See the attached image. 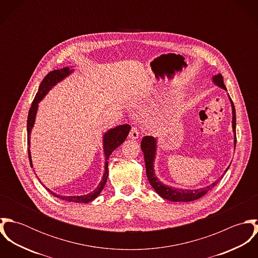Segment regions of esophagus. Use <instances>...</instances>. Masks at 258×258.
<instances>
[{"label": "esophagus", "instance_id": "obj_1", "mask_svg": "<svg viewBox=\"0 0 258 258\" xmlns=\"http://www.w3.org/2000/svg\"><path fill=\"white\" fill-rule=\"evenodd\" d=\"M129 138L131 140H136V139L139 138V132H138L136 127H132V129L130 131V134H129Z\"/></svg>", "mask_w": 258, "mask_h": 258}]
</instances>
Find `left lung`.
Wrapping results in <instances>:
<instances>
[{"instance_id": "obj_1", "label": "left lung", "mask_w": 258, "mask_h": 258, "mask_svg": "<svg viewBox=\"0 0 258 258\" xmlns=\"http://www.w3.org/2000/svg\"><path fill=\"white\" fill-rule=\"evenodd\" d=\"M212 81L215 85L220 87L221 89L226 90V87L223 83V78L221 74H218L217 75H214L212 78ZM230 105H231V112H232V120H231V126H232V131H233V145L235 149L236 145V133H235V128H236V118H235V109L233 102L229 95L227 94ZM157 148H158V138H154L152 136H145L142 139L141 142V149L142 152L144 153V159H145V165H146V174H147L148 181L152 187L155 189V191L163 199L171 201V202H192L196 201L203 196H205L211 188H213L216 184H218L221 180V178L224 176L226 171L228 170L229 166L225 169L223 174L218 179V181L214 182L213 184H209L205 187H200V188H182V187H173L171 185L165 184L162 183L157 176L155 175V159L157 156ZM231 164V163H230Z\"/></svg>"}]
</instances>
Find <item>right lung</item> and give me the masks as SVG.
Returning <instances> with one entry per match:
<instances>
[{"instance_id":"1","label":"right lung","mask_w":258,"mask_h":258,"mask_svg":"<svg viewBox=\"0 0 258 258\" xmlns=\"http://www.w3.org/2000/svg\"><path fill=\"white\" fill-rule=\"evenodd\" d=\"M74 70L72 68H63L60 70H55L53 72H50L47 74L43 80L41 81L39 87H38V91H37V95L32 103V106L29 111V115H28V146H29V159H30V164L33 167V160H32V155H31V133L32 130L34 128L35 122H36V116H37V109H38V103L43 99V97L48 93V91L54 87L57 83H59L60 81H62L64 78H67L68 76H70L71 74L74 73ZM131 130V126L128 124H124V125H119L116 126L114 128H111L110 130H108L107 132H105L103 134V153H104V157H105V164H104V173L101 179V182L96 186V188H94L92 191L86 194V195H82V196H61V195H57L55 192H53L52 190H50L49 188H47L44 184V187L55 198H58L60 200L63 201H68V202H74V203H89L94 201L101 192V190L103 189L104 185L107 182V178H108V159L109 156L112 154V152L117 147H119L127 138L129 132Z\"/></svg>"}]
</instances>
